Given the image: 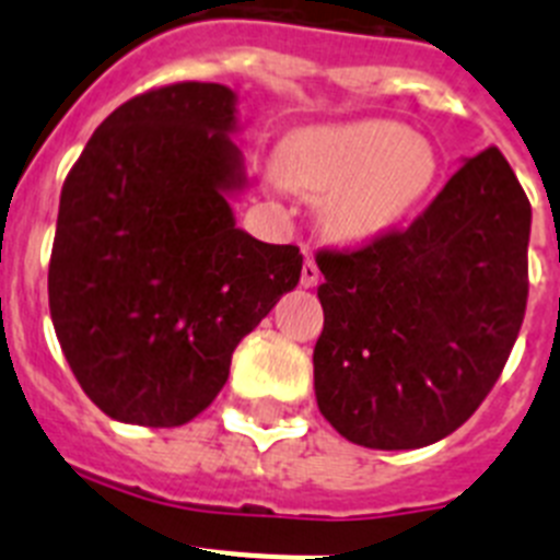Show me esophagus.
<instances>
[{
    "mask_svg": "<svg viewBox=\"0 0 560 560\" xmlns=\"http://www.w3.org/2000/svg\"><path fill=\"white\" fill-rule=\"evenodd\" d=\"M319 266H316L314 257H305V264H303V275H300V283H303V289H314L316 283H319Z\"/></svg>",
    "mask_w": 560,
    "mask_h": 560,
    "instance_id": "obj_1",
    "label": "esophagus"
}]
</instances>
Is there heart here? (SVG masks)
Returning a JSON list of instances; mask_svg holds the SVG:
<instances>
[{
    "label": "heart",
    "instance_id": "1",
    "mask_svg": "<svg viewBox=\"0 0 560 560\" xmlns=\"http://www.w3.org/2000/svg\"><path fill=\"white\" fill-rule=\"evenodd\" d=\"M438 176L432 142L395 120H353L294 133L283 148L277 187L323 199V226L361 244L409 219Z\"/></svg>",
    "mask_w": 560,
    "mask_h": 560
}]
</instances>
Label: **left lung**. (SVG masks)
<instances>
[{"instance_id": "8db88e82", "label": "left lung", "mask_w": 560, "mask_h": 560, "mask_svg": "<svg viewBox=\"0 0 560 560\" xmlns=\"http://www.w3.org/2000/svg\"><path fill=\"white\" fill-rule=\"evenodd\" d=\"M530 201L499 148L465 160L409 230L319 252V412L381 452L448 438L491 393L527 305Z\"/></svg>"}]
</instances>
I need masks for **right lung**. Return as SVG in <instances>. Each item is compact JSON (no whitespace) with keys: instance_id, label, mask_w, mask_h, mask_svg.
<instances>
[{"instance_id":"1","label":"right lung","mask_w":560,"mask_h":560,"mask_svg":"<svg viewBox=\"0 0 560 560\" xmlns=\"http://www.w3.org/2000/svg\"><path fill=\"white\" fill-rule=\"evenodd\" d=\"M235 106L230 86L196 81L131 97L63 182L49 316L112 420L165 429L205 412L241 339L300 283L296 246L235 224Z\"/></svg>"}]
</instances>
